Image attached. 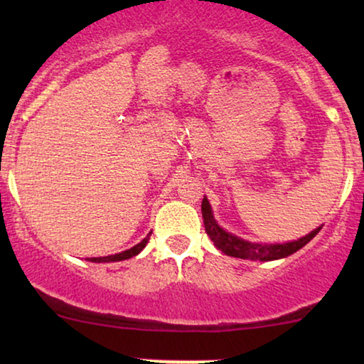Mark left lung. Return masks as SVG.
I'll return each instance as SVG.
<instances>
[{
  "label": "left lung",
  "instance_id": "8db88e82",
  "mask_svg": "<svg viewBox=\"0 0 364 364\" xmlns=\"http://www.w3.org/2000/svg\"><path fill=\"white\" fill-rule=\"evenodd\" d=\"M202 217H203V225H205L207 235L210 237L218 250L225 253L228 257L243 258V260H260V262H270L278 260V258H285L291 253L300 250L301 247H305L318 232L321 230V227L315 228V230L308 233V235L298 238L295 242H287V243H253L247 242L243 238H238L232 233L218 225L213 218L210 203L205 197L202 200Z\"/></svg>",
  "mask_w": 364,
  "mask_h": 364
}]
</instances>
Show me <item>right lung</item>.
<instances>
[{"mask_svg":"<svg viewBox=\"0 0 364 364\" xmlns=\"http://www.w3.org/2000/svg\"><path fill=\"white\" fill-rule=\"evenodd\" d=\"M152 233V232H151ZM151 233L144 238V240L141 243H137V245H134L132 248H129V250L126 252H121V253H116V255H109V257H97V258H89L91 262H96V263H104V262H121V260H127V258H132L136 257L137 253L142 252V248L147 245L149 242V237H151Z\"/></svg>","mask_w":364,"mask_h":364,"instance_id":"right-lung-1","label":"right lung"}]
</instances>
